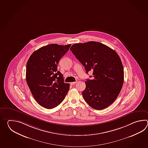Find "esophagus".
Masks as SVG:
<instances>
[{
	"mask_svg": "<svg viewBox=\"0 0 148 148\" xmlns=\"http://www.w3.org/2000/svg\"><path fill=\"white\" fill-rule=\"evenodd\" d=\"M76 83H77V82H71V83H70V84H71V85H75V84H76Z\"/></svg>",
	"mask_w": 148,
	"mask_h": 148,
	"instance_id": "1",
	"label": "esophagus"
}]
</instances>
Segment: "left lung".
<instances>
[{
    "label": "left lung",
    "instance_id": "8db88e82",
    "mask_svg": "<svg viewBox=\"0 0 148 148\" xmlns=\"http://www.w3.org/2000/svg\"><path fill=\"white\" fill-rule=\"evenodd\" d=\"M70 51L87 73L92 71V79L85 81L86 89L82 92L85 101L97 110L108 107L120 94L124 82L123 64L118 54L94 41L73 44Z\"/></svg>",
    "mask_w": 148,
    "mask_h": 148
}]
</instances>
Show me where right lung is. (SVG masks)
Wrapping results in <instances>:
<instances>
[{
  "mask_svg": "<svg viewBox=\"0 0 148 148\" xmlns=\"http://www.w3.org/2000/svg\"><path fill=\"white\" fill-rule=\"evenodd\" d=\"M70 46L49 44L34 51L28 59L26 70L27 84L35 101L45 108L57 107L69 90V84L64 83L63 75L57 71V67Z\"/></svg>",
  "mask_w": 148,
  "mask_h": 148,
  "instance_id": "right-lung-1",
  "label": "right lung"
}]
</instances>
